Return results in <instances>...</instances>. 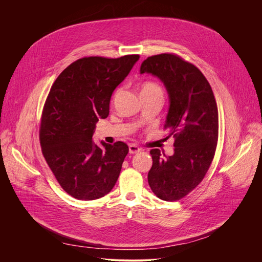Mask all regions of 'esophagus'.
I'll use <instances>...</instances> for the list:
<instances>
[{
	"instance_id": "1",
	"label": "esophagus",
	"mask_w": 262,
	"mask_h": 262,
	"mask_svg": "<svg viewBox=\"0 0 262 262\" xmlns=\"http://www.w3.org/2000/svg\"><path fill=\"white\" fill-rule=\"evenodd\" d=\"M128 151L130 155H134V154H138L141 151V148L139 146H137L136 144H129L128 146Z\"/></svg>"
}]
</instances>
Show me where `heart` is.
<instances>
[{"label":"heart","instance_id":"obj_1","mask_svg":"<svg viewBox=\"0 0 262 262\" xmlns=\"http://www.w3.org/2000/svg\"><path fill=\"white\" fill-rule=\"evenodd\" d=\"M141 93H148V94H161L163 95L162 88L152 82H145L141 87Z\"/></svg>","mask_w":262,"mask_h":262}]
</instances>
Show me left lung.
I'll use <instances>...</instances> for the list:
<instances>
[{
	"label": "left lung",
	"mask_w": 262,
	"mask_h": 262,
	"mask_svg": "<svg viewBox=\"0 0 262 262\" xmlns=\"http://www.w3.org/2000/svg\"><path fill=\"white\" fill-rule=\"evenodd\" d=\"M140 73H151L166 87L170 105L165 128L175 147L174 155L166 158L160 149H151L148 183L160 199L176 201L202 181L213 160L219 135L216 102L203 73L174 54L148 57Z\"/></svg>",
	"instance_id": "1"
}]
</instances>
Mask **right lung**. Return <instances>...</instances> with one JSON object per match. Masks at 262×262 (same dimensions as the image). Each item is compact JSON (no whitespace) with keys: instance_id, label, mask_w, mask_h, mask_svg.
<instances>
[{"instance_id":"right-lung-1","label":"right lung","mask_w":262,"mask_h":262,"mask_svg":"<svg viewBox=\"0 0 262 262\" xmlns=\"http://www.w3.org/2000/svg\"><path fill=\"white\" fill-rule=\"evenodd\" d=\"M139 55L86 57L66 67L46 100L39 129L43 157L61 188L79 200L103 197L119 177L128 154L123 142L93 141L96 122L108 116L110 100Z\"/></svg>"}]
</instances>
